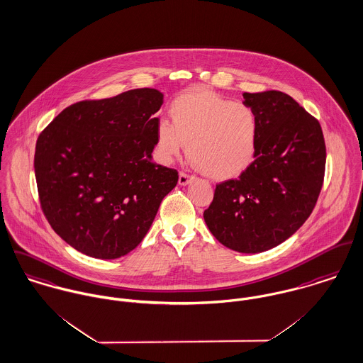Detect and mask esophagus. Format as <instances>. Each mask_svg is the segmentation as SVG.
Wrapping results in <instances>:
<instances>
[{
    "instance_id": "34e87169",
    "label": "esophagus",
    "mask_w": 363,
    "mask_h": 363,
    "mask_svg": "<svg viewBox=\"0 0 363 363\" xmlns=\"http://www.w3.org/2000/svg\"><path fill=\"white\" fill-rule=\"evenodd\" d=\"M191 180H193V176H190L189 173H186V172H180V173H179V184H180V186H186V184H189Z\"/></svg>"
}]
</instances>
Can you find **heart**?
Listing matches in <instances>:
<instances>
[{
    "label": "heart",
    "mask_w": 363,
    "mask_h": 363,
    "mask_svg": "<svg viewBox=\"0 0 363 363\" xmlns=\"http://www.w3.org/2000/svg\"><path fill=\"white\" fill-rule=\"evenodd\" d=\"M169 113L172 122L161 119L157 126V150L164 162L179 157L187 144L191 164L219 182L238 177L254 162L259 119L248 104L196 89L173 99Z\"/></svg>",
    "instance_id": "heart-1"
}]
</instances>
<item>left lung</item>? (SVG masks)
Here are the masks:
<instances>
[{
    "mask_svg": "<svg viewBox=\"0 0 363 363\" xmlns=\"http://www.w3.org/2000/svg\"><path fill=\"white\" fill-rule=\"evenodd\" d=\"M242 96L259 119L257 155L238 179L216 184L203 219L225 247L258 254L286 241L312 213L323 186L326 144L318 119L289 94Z\"/></svg>",
    "mask_w": 363,
    "mask_h": 363,
    "instance_id": "8db88e82",
    "label": "left lung"
}]
</instances>
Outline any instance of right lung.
<instances>
[{
  "label": "right lung",
  "mask_w": 363,
  "mask_h": 363,
  "mask_svg": "<svg viewBox=\"0 0 363 363\" xmlns=\"http://www.w3.org/2000/svg\"><path fill=\"white\" fill-rule=\"evenodd\" d=\"M155 89L86 99L65 108L35 143L41 209L70 247L99 259L133 251L177 184L176 169L157 165Z\"/></svg>",
  "instance_id": "obj_1"
}]
</instances>
